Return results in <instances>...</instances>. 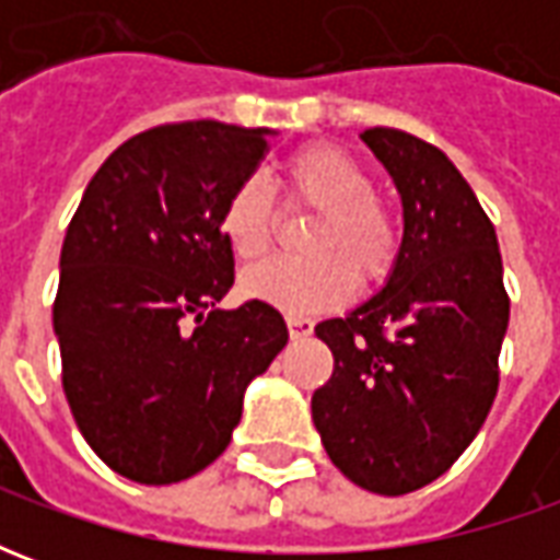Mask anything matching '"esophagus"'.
Instances as JSON below:
<instances>
[{
  "instance_id": "34e87169",
  "label": "esophagus",
  "mask_w": 560,
  "mask_h": 560,
  "mask_svg": "<svg viewBox=\"0 0 560 560\" xmlns=\"http://www.w3.org/2000/svg\"><path fill=\"white\" fill-rule=\"evenodd\" d=\"M288 329H291V339H305V336L315 332V320L300 315H288Z\"/></svg>"
}]
</instances>
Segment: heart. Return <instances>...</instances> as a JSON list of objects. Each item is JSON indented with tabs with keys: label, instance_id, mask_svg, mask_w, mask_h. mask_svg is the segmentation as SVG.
I'll list each match as a JSON object with an SVG mask.
<instances>
[{
	"label": "heart",
	"instance_id": "obj_1",
	"mask_svg": "<svg viewBox=\"0 0 560 560\" xmlns=\"http://www.w3.org/2000/svg\"><path fill=\"white\" fill-rule=\"evenodd\" d=\"M284 203L312 209L303 257H276L243 276V293L291 312H324L351 300L353 288H377L396 269L401 231L369 167L332 143H308L284 161ZM276 200L260 176L233 185L221 207V231L240 260H257L276 236Z\"/></svg>",
	"mask_w": 560,
	"mask_h": 560
}]
</instances>
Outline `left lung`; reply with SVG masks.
I'll list each match as a JSON object with an SVG mask.
<instances>
[{"instance_id":"obj_1","label":"left lung","mask_w":560,"mask_h":560,"mask_svg":"<svg viewBox=\"0 0 560 560\" xmlns=\"http://www.w3.org/2000/svg\"><path fill=\"white\" fill-rule=\"evenodd\" d=\"M360 138L396 179L405 236L387 288L315 327L332 375L312 420L348 480L408 494L453 468L486 422L510 296L492 219L456 164L399 128Z\"/></svg>"}]
</instances>
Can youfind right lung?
<instances>
[{
  "instance_id": "obj_1",
  "label": "right lung",
  "mask_w": 560,
  "mask_h": 560,
  "mask_svg": "<svg viewBox=\"0 0 560 560\" xmlns=\"http://www.w3.org/2000/svg\"><path fill=\"white\" fill-rule=\"evenodd\" d=\"M267 135L215 119L147 128L98 167L68 224L62 389L86 444L128 480L167 486L215 462L248 381L288 345L269 303L219 308L233 284L221 207Z\"/></svg>"
}]
</instances>
